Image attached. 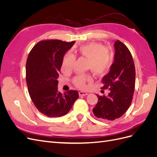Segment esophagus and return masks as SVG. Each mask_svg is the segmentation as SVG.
I'll return each instance as SVG.
<instances>
[{
  "mask_svg": "<svg viewBox=\"0 0 157 157\" xmlns=\"http://www.w3.org/2000/svg\"><path fill=\"white\" fill-rule=\"evenodd\" d=\"M78 94H79L80 96H86V95H88V93H87V92H82V91H80Z\"/></svg>",
  "mask_w": 157,
  "mask_h": 157,
  "instance_id": "obj_1",
  "label": "esophagus"
}]
</instances>
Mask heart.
Masks as SVG:
<instances>
[{
	"instance_id": "heart-1",
	"label": "heart",
	"mask_w": 157,
	"mask_h": 157,
	"mask_svg": "<svg viewBox=\"0 0 157 157\" xmlns=\"http://www.w3.org/2000/svg\"><path fill=\"white\" fill-rule=\"evenodd\" d=\"M78 54L88 59L87 68L98 75L105 73L113 63V56L111 49L98 42H90L80 46ZM75 61L76 58L74 55L69 53L65 54L61 63V69L63 72H71L73 69ZM92 80V75L87 73L76 76L73 79V82L77 88L85 89L86 82Z\"/></svg>"
}]
</instances>
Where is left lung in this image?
Returning a JSON list of instances; mask_svg holds the SVG:
<instances>
[{
    "instance_id": "1",
    "label": "left lung",
    "mask_w": 157,
    "mask_h": 157,
    "mask_svg": "<svg viewBox=\"0 0 157 157\" xmlns=\"http://www.w3.org/2000/svg\"><path fill=\"white\" fill-rule=\"evenodd\" d=\"M115 61L103 77L101 88L110 92L107 96L98 95V101L92 110L96 117L107 121L115 120L126 112L135 89L136 69L130 52L119 40L115 42Z\"/></svg>"
}]
</instances>
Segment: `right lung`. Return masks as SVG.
<instances>
[{
    "label": "right lung",
    "mask_w": 157,
    "mask_h": 157,
    "mask_svg": "<svg viewBox=\"0 0 157 157\" xmlns=\"http://www.w3.org/2000/svg\"><path fill=\"white\" fill-rule=\"evenodd\" d=\"M58 39L40 40L30 51L26 62L28 92L36 108L48 117L66 115L78 98L77 90L64 94L58 91L61 63L65 53L73 46Z\"/></svg>",
    "instance_id": "right-lung-1"
}]
</instances>
